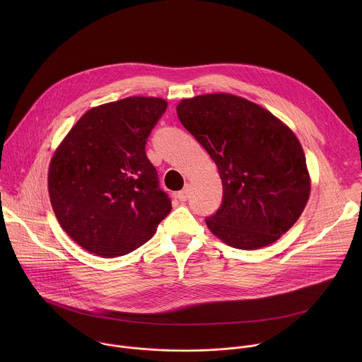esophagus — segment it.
Instances as JSON below:
<instances>
[{"mask_svg":"<svg viewBox=\"0 0 362 362\" xmlns=\"http://www.w3.org/2000/svg\"><path fill=\"white\" fill-rule=\"evenodd\" d=\"M188 195H189V189H188V187H187V188H184L182 191H180V192L177 194V198H178L181 202H185V201L188 199Z\"/></svg>","mask_w":362,"mask_h":362,"instance_id":"1","label":"esophagus"}]
</instances>
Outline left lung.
<instances>
[{
  "instance_id": "8db88e82",
  "label": "left lung",
  "mask_w": 362,
  "mask_h": 362,
  "mask_svg": "<svg viewBox=\"0 0 362 362\" xmlns=\"http://www.w3.org/2000/svg\"><path fill=\"white\" fill-rule=\"evenodd\" d=\"M177 114L221 178L223 199L206 217L209 230L238 250L277 241L310 198L305 155L293 131L258 104L226 93L185 99Z\"/></svg>"
}]
</instances>
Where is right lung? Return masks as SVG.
Instances as JSON below:
<instances>
[{
  "label": "right lung",
  "instance_id": "obj_1",
  "mask_svg": "<svg viewBox=\"0 0 362 362\" xmlns=\"http://www.w3.org/2000/svg\"><path fill=\"white\" fill-rule=\"evenodd\" d=\"M167 102L127 98L89 110L69 131L49 170L52 210L62 230L103 258L148 243L170 213L146 156L148 138Z\"/></svg>",
  "mask_w": 362,
  "mask_h": 362
}]
</instances>
